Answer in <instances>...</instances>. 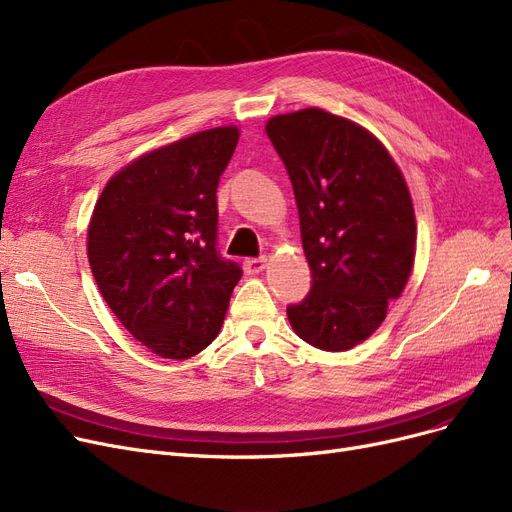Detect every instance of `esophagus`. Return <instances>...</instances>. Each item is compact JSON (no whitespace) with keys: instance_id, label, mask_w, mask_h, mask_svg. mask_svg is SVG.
Listing matches in <instances>:
<instances>
[{"instance_id":"esophagus-1","label":"esophagus","mask_w":512,"mask_h":512,"mask_svg":"<svg viewBox=\"0 0 512 512\" xmlns=\"http://www.w3.org/2000/svg\"><path fill=\"white\" fill-rule=\"evenodd\" d=\"M268 266V259L266 257H251V259H244V272L246 274H259L263 272V268Z\"/></svg>"}]
</instances>
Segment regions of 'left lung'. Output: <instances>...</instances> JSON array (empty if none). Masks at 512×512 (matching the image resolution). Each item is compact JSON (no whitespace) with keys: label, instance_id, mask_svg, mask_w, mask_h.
Masks as SVG:
<instances>
[{"label":"left lung","instance_id":"obj_1","mask_svg":"<svg viewBox=\"0 0 512 512\" xmlns=\"http://www.w3.org/2000/svg\"><path fill=\"white\" fill-rule=\"evenodd\" d=\"M266 134L300 214L310 293L287 306L308 344L349 351L376 332L412 270L415 210L404 176L368 129L321 108L278 114Z\"/></svg>","mask_w":512,"mask_h":512}]
</instances>
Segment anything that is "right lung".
Listing matches in <instances>:
<instances>
[{"label": "right lung", "instance_id": "add662e5", "mask_svg": "<svg viewBox=\"0 0 512 512\" xmlns=\"http://www.w3.org/2000/svg\"><path fill=\"white\" fill-rule=\"evenodd\" d=\"M214 127L114 174L95 204L87 253L102 298L146 349L193 357L217 338L242 270L217 251V187L238 144Z\"/></svg>", "mask_w": 512, "mask_h": 512}]
</instances>
